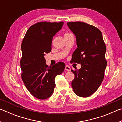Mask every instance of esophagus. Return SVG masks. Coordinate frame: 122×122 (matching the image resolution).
Segmentation results:
<instances>
[{
    "label": "esophagus",
    "mask_w": 122,
    "mask_h": 122,
    "mask_svg": "<svg viewBox=\"0 0 122 122\" xmlns=\"http://www.w3.org/2000/svg\"><path fill=\"white\" fill-rule=\"evenodd\" d=\"M65 70L67 71H71V68H70V67H69L68 65H66L65 66Z\"/></svg>",
    "instance_id": "esophagus-1"
}]
</instances>
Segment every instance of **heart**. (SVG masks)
<instances>
[{
	"instance_id": "obj_1",
	"label": "heart",
	"mask_w": 122,
	"mask_h": 122,
	"mask_svg": "<svg viewBox=\"0 0 122 122\" xmlns=\"http://www.w3.org/2000/svg\"><path fill=\"white\" fill-rule=\"evenodd\" d=\"M68 34V33H66V34Z\"/></svg>"
}]
</instances>
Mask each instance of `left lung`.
Segmentation results:
<instances>
[{"mask_svg":"<svg viewBox=\"0 0 122 122\" xmlns=\"http://www.w3.org/2000/svg\"><path fill=\"white\" fill-rule=\"evenodd\" d=\"M67 25L75 34L77 46L72 62L81 65L80 69H71L75 75L71 86L76 95L87 97L98 89L104 78L107 64L106 45L102 33L95 26L80 21Z\"/></svg>","mask_w":122,"mask_h":122,"instance_id":"1","label":"left lung"}]
</instances>
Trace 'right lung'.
Returning a JSON list of instances; mask_svg holds the SVG:
<instances>
[{"mask_svg": "<svg viewBox=\"0 0 122 122\" xmlns=\"http://www.w3.org/2000/svg\"><path fill=\"white\" fill-rule=\"evenodd\" d=\"M63 25V22H38L28 28L22 40V80L29 92L40 100L53 94L55 78L65 69V65L62 62L48 67L44 57L45 54L51 51L53 36Z\"/></svg>", "mask_w": 122, "mask_h": 122, "instance_id": "right-lung-1", "label": "right lung"}]
</instances>
